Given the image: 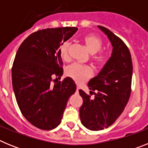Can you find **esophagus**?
Listing matches in <instances>:
<instances>
[{
  "label": "esophagus",
  "instance_id": "1",
  "mask_svg": "<svg viewBox=\"0 0 148 148\" xmlns=\"http://www.w3.org/2000/svg\"><path fill=\"white\" fill-rule=\"evenodd\" d=\"M79 89H80V87H79V86H77V88H76V91H77V92H78V90H79Z\"/></svg>",
  "mask_w": 148,
  "mask_h": 148
}]
</instances>
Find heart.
<instances>
[{
	"instance_id": "1",
	"label": "heart",
	"mask_w": 148,
	"mask_h": 148,
	"mask_svg": "<svg viewBox=\"0 0 148 148\" xmlns=\"http://www.w3.org/2000/svg\"><path fill=\"white\" fill-rule=\"evenodd\" d=\"M87 50L92 56V60L98 65H102L107 61L108 55L104 52H100L102 47L103 42L101 39L95 35H87L83 38ZM68 43H64L60 47V54L63 59L68 58ZM66 74L77 82H82L92 74V69L88 65H84L78 63H74L70 65L66 69Z\"/></svg>"
}]
</instances>
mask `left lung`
<instances>
[{
    "label": "left lung",
    "instance_id": "left-lung-1",
    "mask_svg": "<svg viewBox=\"0 0 148 148\" xmlns=\"http://www.w3.org/2000/svg\"><path fill=\"white\" fill-rule=\"evenodd\" d=\"M110 41L113 52L97 76L90 79L88 87L94 97L79 90L83 104L79 110L82 125L90 130H100L112 125L122 113L130 98L133 64L129 49L121 39L98 26ZM96 90V93L92 91Z\"/></svg>",
    "mask_w": 148,
    "mask_h": 148
}]
</instances>
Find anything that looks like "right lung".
I'll list each match as a JSON object with an SVG mask.
<instances>
[{
    "label": "right lung",
    "mask_w": 148,
    "mask_h": 148,
    "mask_svg": "<svg viewBox=\"0 0 148 148\" xmlns=\"http://www.w3.org/2000/svg\"><path fill=\"white\" fill-rule=\"evenodd\" d=\"M77 30H38L29 35L17 51L12 68L15 99L26 119L41 130H53L60 125L68 99L76 90L70 77L55 84L52 81L55 75L61 78L63 75L60 47Z\"/></svg>",
    "instance_id": "1"
}]
</instances>
